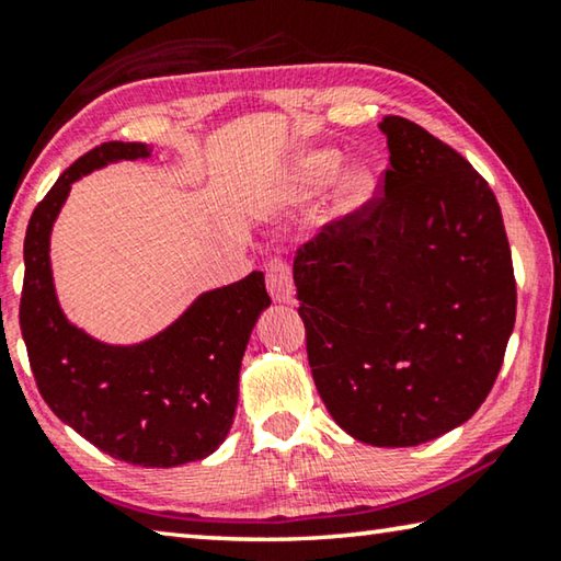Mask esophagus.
I'll use <instances>...</instances> for the list:
<instances>
[{
	"label": "esophagus",
	"mask_w": 561,
	"mask_h": 561,
	"mask_svg": "<svg viewBox=\"0 0 561 561\" xmlns=\"http://www.w3.org/2000/svg\"><path fill=\"white\" fill-rule=\"evenodd\" d=\"M266 289L274 301H291L295 299V282H291V266L282 256L266 262Z\"/></svg>",
	"instance_id": "1"
}]
</instances>
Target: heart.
<instances>
[{"mask_svg": "<svg viewBox=\"0 0 561 561\" xmlns=\"http://www.w3.org/2000/svg\"><path fill=\"white\" fill-rule=\"evenodd\" d=\"M342 167V157L336 152H317L312 157H307L305 167H301V184L305 190L314 192L322 190L324 184H329L340 172ZM375 192V176H371L369 169L364 167H352L346 169V174L342 176V202L344 207H359L362 202H367Z\"/></svg>", "mask_w": 561, "mask_h": 561, "instance_id": "heart-1", "label": "heart"}]
</instances>
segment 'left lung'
I'll return each mask as SVG.
<instances>
[{"label":"left lung","instance_id":"left-lung-1","mask_svg":"<svg viewBox=\"0 0 561 561\" xmlns=\"http://www.w3.org/2000/svg\"><path fill=\"white\" fill-rule=\"evenodd\" d=\"M375 197L297 249L317 392L346 434L416 447L472 416L502 369L517 282L500 202L457 149L381 119Z\"/></svg>","mask_w":561,"mask_h":561}]
</instances>
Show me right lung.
<instances>
[{
    "label": "right lung",
    "instance_id": "right-lung-1",
    "mask_svg": "<svg viewBox=\"0 0 561 561\" xmlns=\"http://www.w3.org/2000/svg\"><path fill=\"white\" fill-rule=\"evenodd\" d=\"M149 154L152 147L141 141H104L34 207L24 237L20 327L39 394L61 422L127 465L180 467L209 457L229 434L249 334L272 305L264 274L204 291L154 340L112 346L67 322L49 266L51 225L79 176Z\"/></svg>",
    "mask_w": 561,
    "mask_h": 561
}]
</instances>
